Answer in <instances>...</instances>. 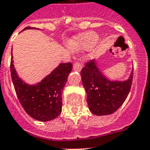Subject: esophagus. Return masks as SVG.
<instances>
[{
  "label": "esophagus",
  "instance_id": "1",
  "mask_svg": "<svg viewBox=\"0 0 150 150\" xmlns=\"http://www.w3.org/2000/svg\"><path fill=\"white\" fill-rule=\"evenodd\" d=\"M73 69L75 70V71H81V65L79 64V62H75L74 64H73Z\"/></svg>",
  "mask_w": 150,
  "mask_h": 150
}]
</instances>
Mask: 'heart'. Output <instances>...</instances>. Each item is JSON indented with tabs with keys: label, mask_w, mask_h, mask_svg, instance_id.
Returning <instances> with one entry per match:
<instances>
[{
	"label": "heart",
	"mask_w": 150,
	"mask_h": 150,
	"mask_svg": "<svg viewBox=\"0 0 150 150\" xmlns=\"http://www.w3.org/2000/svg\"><path fill=\"white\" fill-rule=\"evenodd\" d=\"M98 40V35L93 31L82 33L73 38L70 41V47L75 51L88 50L96 44Z\"/></svg>",
	"instance_id": "heart-1"
}]
</instances>
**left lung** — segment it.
Listing matches in <instances>:
<instances>
[{
	"label": "left lung",
	"mask_w": 150,
	"mask_h": 150,
	"mask_svg": "<svg viewBox=\"0 0 150 150\" xmlns=\"http://www.w3.org/2000/svg\"><path fill=\"white\" fill-rule=\"evenodd\" d=\"M81 76L88 108L96 115L115 112L123 104L132 86V71L126 81H111L101 72L94 59L86 63Z\"/></svg>",
	"instance_id": "1"
}]
</instances>
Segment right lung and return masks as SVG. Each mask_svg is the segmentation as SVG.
Here are the masks:
<instances>
[{
    "label": "right lung",
    "mask_w": 150,
    "mask_h": 150,
    "mask_svg": "<svg viewBox=\"0 0 150 150\" xmlns=\"http://www.w3.org/2000/svg\"><path fill=\"white\" fill-rule=\"evenodd\" d=\"M35 28L27 27L23 30ZM11 75L16 94L21 105L33 119L47 122L55 119L62 112V92L72 69V64L61 63L49 75L35 85L22 81L14 66L13 56L11 60Z\"/></svg>",
    "instance_id": "add662e5"
}]
</instances>
